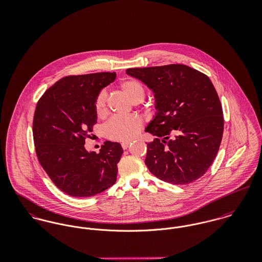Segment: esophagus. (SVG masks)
Listing matches in <instances>:
<instances>
[{
	"label": "esophagus",
	"mask_w": 262,
	"mask_h": 262,
	"mask_svg": "<svg viewBox=\"0 0 262 262\" xmlns=\"http://www.w3.org/2000/svg\"><path fill=\"white\" fill-rule=\"evenodd\" d=\"M121 145H122V148H123V149H127V148L129 147V145H130V142H123Z\"/></svg>",
	"instance_id": "34e87169"
}]
</instances>
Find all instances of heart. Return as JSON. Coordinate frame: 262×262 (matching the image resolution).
Listing matches in <instances>:
<instances>
[{
	"instance_id": "obj_1",
	"label": "heart",
	"mask_w": 262,
	"mask_h": 262,
	"mask_svg": "<svg viewBox=\"0 0 262 262\" xmlns=\"http://www.w3.org/2000/svg\"><path fill=\"white\" fill-rule=\"evenodd\" d=\"M121 93L132 103L138 104L145 97V90L141 82L135 79H125L119 84ZM95 111L98 117L102 118L107 114V95L101 92L95 102ZM143 121L138 116L114 117L105 126L106 136L120 142H127L135 138L141 130Z\"/></svg>"
}]
</instances>
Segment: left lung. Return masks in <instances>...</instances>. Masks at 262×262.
Here are the masks:
<instances>
[{"label":"left lung","instance_id":"left-lung-1","mask_svg":"<svg viewBox=\"0 0 262 262\" xmlns=\"http://www.w3.org/2000/svg\"><path fill=\"white\" fill-rule=\"evenodd\" d=\"M154 95L156 114L145 131L155 136L147 144L150 172L172 185L203 177L220 147L224 118L211 79L185 64L128 69Z\"/></svg>","mask_w":262,"mask_h":262}]
</instances>
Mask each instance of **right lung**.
I'll return each instance as SVG.
<instances>
[{"label":"right lung","mask_w":262,"mask_h":262,"mask_svg":"<svg viewBox=\"0 0 262 262\" xmlns=\"http://www.w3.org/2000/svg\"><path fill=\"white\" fill-rule=\"evenodd\" d=\"M115 78L116 73L66 76L38 101L33 119L38 160L53 184L71 196L98 194L117 181L121 144L106 141L100 153L84 148L97 123L96 99Z\"/></svg>","instance_id":"1"}]
</instances>
